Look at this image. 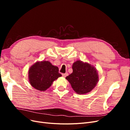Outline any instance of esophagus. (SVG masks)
Here are the masks:
<instances>
[{"instance_id":"obj_1","label":"esophagus","mask_w":130,"mask_h":130,"mask_svg":"<svg viewBox=\"0 0 130 130\" xmlns=\"http://www.w3.org/2000/svg\"><path fill=\"white\" fill-rule=\"evenodd\" d=\"M62 76H63L65 77H66L68 75V74L67 73H63V74H62Z\"/></svg>"}]
</instances>
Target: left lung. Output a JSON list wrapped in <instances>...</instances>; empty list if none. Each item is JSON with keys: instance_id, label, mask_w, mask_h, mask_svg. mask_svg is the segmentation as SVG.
<instances>
[{"instance_id": "1", "label": "left lung", "mask_w": 130, "mask_h": 130, "mask_svg": "<svg viewBox=\"0 0 130 130\" xmlns=\"http://www.w3.org/2000/svg\"><path fill=\"white\" fill-rule=\"evenodd\" d=\"M72 68L73 73L66 78L70 82L74 91L79 94L91 91L98 81V74L95 68L81 61L74 62Z\"/></svg>"}]
</instances>
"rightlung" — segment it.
I'll list each match as a JSON object with an SVG mask.
<instances>
[{
	"instance_id": "add662e5",
	"label": "right lung",
	"mask_w": 130,
	"mask_h": 130,
	"mask_svg": "<svg viewBox=\"0 0 130 130\" xmlns=\"http://www.w3.org/2000/svg\"><path fill=\"white\" fill-rule=\"evenodd\" d=\"M62 76L58 68L49 61L38 62L29 70L30 83L33 87L44 91L50 87L53 82Z\"/></svg>"
}]
</instances>
